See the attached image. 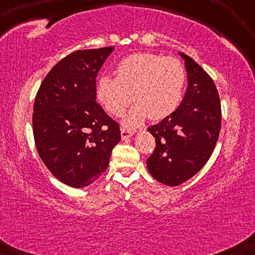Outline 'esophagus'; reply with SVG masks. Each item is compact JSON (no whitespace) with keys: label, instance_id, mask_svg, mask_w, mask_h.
I'll use <instances>...</instances> for the list:
<instances>
[{"label":"esophagus","instance_id":"esophagus-1","mask_svg":"<svg viewBox=\"0 0 255 255\" xmlns=\"http://www.w3.org/2000/svg\"><path fill=\"white\" fill-rule=\"evenodd\" d=\"M121 135H122V139H123V140H125V139L131 138L132 135H133V132L128 131V130H127V128H122V130H121Z\"/></svg>","mask_w":255,"mask_h":255}]
</instances>
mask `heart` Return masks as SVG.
Segmentation results:
<instances>
[{
    "label": "heart",
    "instance_id": "b5f03b06",
    "mask_svg": "<svg viewBox=\"0 0 255 255\" xmlns=\"http://www.w3.org/2000/svg\"><path fill=\"white\" fill-rule=\"evenodd\" d=\"M186 69L175 58L154 53H135L116 67V79L103 75L97 81L96 96L104 109L121 116L132 99L133 108L122 120L123 127L137 128L146 118L168 117L182 100Z\"/></svg>",
    "mask_w": 255,
    "mask_h": 255
}]
</instances>
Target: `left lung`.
Masks as SVG:
<instances>
[{
  "label": "left lung",
  "instance_id": "obj_1",
  "mask_svg": "<svg viewBox=\"0 0 255 255\" xmlns=\"http://www.w3.org/2000/svg\"><path fill=\"white\" fill-rule=\"evenodd\" d=\"M187 71V90L177 109L148 131L155 148L146 161L160 183L175 187L200 172L210 158L221 130V101L212 79L179 52Z\"/></svg>",
  "mask_w": 255,
  "mask_h": 255
}]
</instances>
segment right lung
<instances>
[{"mask_svg":"<svg viewBox=\"0 0 255 255\" xmlns=\"http://www.w3.org/2000/svg\"><path fill=\"white\" fill-rule=\"evenodd\" d=\"M114 47L75 51L53 66L38 90L32 127L48 170L73 188L106 172L120 127L96 102V76Z\"/></svg>","mask_w":255,"mask_h":255,"instance_id":"obj_1","label":"right lung"}]
</instances>
